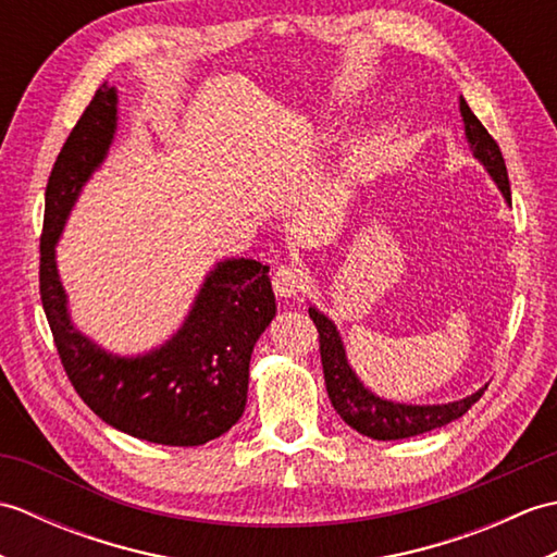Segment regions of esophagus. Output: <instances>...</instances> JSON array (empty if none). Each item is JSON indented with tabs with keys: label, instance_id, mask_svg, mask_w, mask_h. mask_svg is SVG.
<instances>
[{
	"label": "esophagus",
	"instance_id": "esophagus-1",
	"mask_svg": "<svg viewBox=\"0 0 557 557\" xmlns=\"http://www.w3.org/2000/svg\"><path fill=\"white\" fill-rule=\"evenodd\" d=\"M306 287V277L299 268L294 265H280L272 275V289L282 299H297Z\"/></svg>",
	"mask_w": 557,
	"mask_h": 557
}]
</instances>
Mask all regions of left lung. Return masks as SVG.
Wrapping results in <instances>:
<instances>
[{"label":"left lung","instance_id":"obj_1","mask_svg":"<svg viewBox=\"0 0 557 557\" xmlns=\"http://www.w3.org/2000/svg\"><path fill=\"white\" fill-rule=\"evenodd\" d=\"M459 112L461 120H465V132L471 150H474V158L483 162V168L488 170V174L503 191L505 200L510 203V180H507V168L498 144H495V138L486 132V126L479 122V116L471 112L465 98L459 100ZM309 315L318 327L323 375L330 401H333L335 411L345 419V423H349L354 431L373 437V441H399V437H411L425 431L441 429V425L465 417L471 405H476L481 399L483 389H486L483 387L471 397L433 407H411L397 405V401H385L369 393L349 369L345 347H342V339L333 321H327V318L323 313H318L315 309H309Z\"/></svg>","mask_w":557,"mask_h":557}]
</instances>
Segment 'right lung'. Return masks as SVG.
<instances>
[{"label":"right lung","mask_w":557,"mask_h":557,"mask_svg":"<svg viewBox=\"0 0 557 557\" xmlns=\"http://www.w3.org/2000/svg\"><path fill=\"white\" fill-rule=\"evenodd\" d=\"M114 128L116 90L102 83L71 128L47 180L40 234L42 309L71 385L104 423L158 445H203L227 433L244 413L248 361L275 315L270 268L248 258L218 263L184 327L146 357H112L83 337L69 321L54 244L81 186L108 156Z\"/></svg>","instance_id":"obj_1"}]
</instances>
